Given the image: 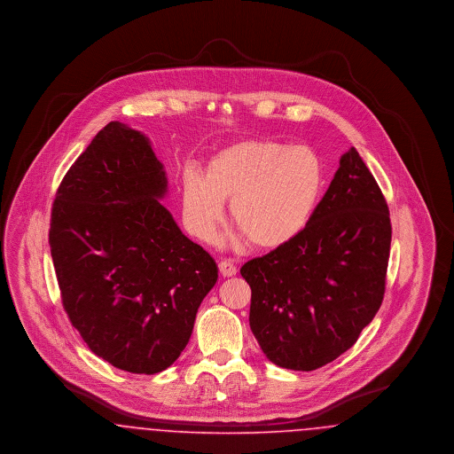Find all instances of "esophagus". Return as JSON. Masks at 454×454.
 Listing matches in <instances>:
<instances>
[{"label":"esophagus","mask_w":454,"mask_h":454,"mask_svg":"<svg viewBox=\"0 0 454 454\" xmlns=\"http://www.w3.org/2000/svg\"><path fill=\"white\" fill-rule=\"evenodd\" d=\"M219 272L223 278H233L237 274V267L230 260H221L219 262Z\"/></svg>","instance_id":"obj_1"}]
</instances>
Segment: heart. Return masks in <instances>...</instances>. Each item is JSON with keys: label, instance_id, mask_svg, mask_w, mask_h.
<instances>
[{"label": "heart", "instance_id": "obj_1", "mask_svg": "<svg viewBox=\"0 0 454 454\" xmlns=\"http://www.w3.org/2000/svg\"><path fill=\"white\" fill-rule=\"evenodd\" d=\"M324 187L318 156L304 146L245 139L209 160L204 178L185 173L182 209L187 228L213 241L223 223V202H231V221L260 250H276L301 233Z\"/></svg>", "mask_w": 454, "mask_h": 454}]
</instances>
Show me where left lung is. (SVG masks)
<instances>
[{
  "label": "left lung",
  "mask_w": 454,
  "mask_h": 454,
  "mask_svg": "<svg viewBox=\"0 0 454 454\" xmlns=\"http://www.w3.org/2000/svg\"><path fill=\"white\" fill-rule=\"evenodd\" d=\"M389 243L388 204L350 148L301 233L239 270L267 359L313 371L354 346L383 301Z\"/></svg>",
  "instance_id": "left-lung-1"
}]
</instances>
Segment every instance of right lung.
I'll list each match as a JSON object with an SVG mask.
<instances>
[{"label":"right lung","instance_id":"1","mask_svg":"<svg viewBox=\"0 0 454 454\" xmlns=\"http://www.w3.org/2000/svg\"><path fill=\"white\" fill-rule=\"evenodd\" d=\"M150 139L108 122L56 192L49 245L61 300L90 350L136 374L172 366L217 281L215 259L161 206Z\"/></svg>","mask_w":454,"mask_h":454}]
</instances>
